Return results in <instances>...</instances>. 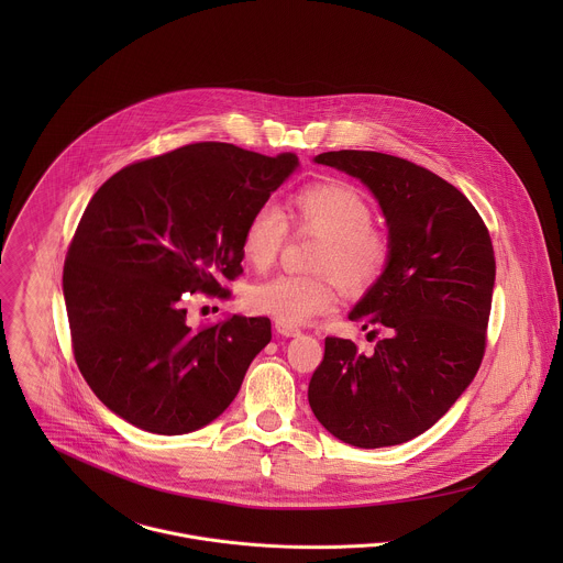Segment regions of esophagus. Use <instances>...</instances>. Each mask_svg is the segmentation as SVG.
I'll list each match as a JSON object with an SVG mask.
<instances>
[{"mask_svg": "<svg viewBox=\"0 0 563 563\" xmlns=\"http://www.w3.org/2000/svg\"><path fill=\"white\" fill-rule=\"evenodd\" d=\"M275 329L279 335H286V338H292V335H299L301 329L299 327H292V324H284V322H275Z\"/></svg>", "mask_w": 563, "mask_h": 563, "instance_id": "esophagus-1", "label": "esophagus"}]
</instances>
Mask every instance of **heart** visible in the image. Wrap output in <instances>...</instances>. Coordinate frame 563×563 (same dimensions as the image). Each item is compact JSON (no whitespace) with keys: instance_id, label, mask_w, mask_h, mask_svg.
Returning <instances> with one entry per match:
<instances>
[{"instance_id":"b5f03b06","label":"heart","mask_w":563,"mask_h":563,"mask_svg":"<svg viewBox=\"0 0 563 563\" xmlns=\"http://www.w3.org/2000/svg\"><path fill=\"white\" fill-rule=\"evenodd\" d=\"M373 217L368 199L344 181H321L295 192L286 217L273 203L257 206L242 230L246 264L266 271L288 239L290 223L295 230L321 236L310 262L319 273L277 275L255 284L246 292L249 310L284 324H303L335 306L333 277L349 292L375 286L390 264V241L373 228Z\"/></svg>"}]
</instances>
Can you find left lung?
<instances>
[{
    "instance_id": "obj_1",
    "label": "left lung",
    "mask_w": 563,
    "mask_h": 563,
    "mask_svg": "<svg viewBox=\"0 0 563 563\" xmlns=\"http://www.w3.org/2000/svg\"><path fill=\"white\" fill-rule=\"evenodd\" d=\"M314 161L371 188L388 223L390 264L349 314L368 335H386L373 355L324 338L308 401L346 444H402L433 427L482 366L496 275L489 232L453 184L413 162L355 150Z\"/></svg>"
}]
</instances>
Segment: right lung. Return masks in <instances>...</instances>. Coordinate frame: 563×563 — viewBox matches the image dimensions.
I'll return each mask as SVG.
<instances>
[{"label": "right lung", "instance_id": "obj_1", "mask_svg": "<svg viewBox=\"0 0 563 563\" xmlns=\"http://www.w3.org/2000/svg\"><path fill=\"white\" fill-rule=\"evenodd\" d=\"M299 166L230 143L128 164L92 195L69 244L63 292L81 377L123 420L179 435L221 416L271 342L264 317L192 329L190 295L228 299L249 214Z\"/></svg>", "mask_w": 563, "mask_h": 563}]
</instances>
